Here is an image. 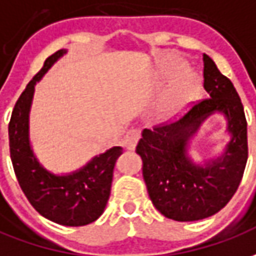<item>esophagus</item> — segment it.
<instances>
[{
	"label": "esophagus",
	"instance_id": "1",
	"mask_svg": "<svg viewBox=\"0 0 256 256\" xmlns=\"http://www.w3.org/2000/svg\"><path fill=\"white\" fill-rule=\"evenodd\" d=\"M140 138V130L138 128H132V130H128L126 136H124V138H123V144L124 146L128 148V151H132L136 148L137 146V141Z\"/></svg>",
	"mask_w": 256,
	"mask_h": 256
}]
</instances>
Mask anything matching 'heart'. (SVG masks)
<instances>
[{
  "mask_svg": "<svg viewBox=\"0 0 256 256\" xmlns=\"http://www.w3.org/2000/svg\"><path fill=\"white\" fill-rule=\"evenodd\" d=\"M184 66L186 65L180 58L170 56L160 64L159 73L162 74V78H174L183 72ZM198 92H200V80L196 74L192 72H186L182 74V78L174 82L170 90L166 92L159 108L164 114L178 112L184 106H187L198 96Z\"/></svg>",
  "mask_w": 256,
  "mask_h": 256,
  "instance_id": "1",
  "label": "heart"
}]
</instances>
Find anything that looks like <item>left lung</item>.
<instances>
[{
	"instance_id": "8db88e82",
	"label": "left lung",
	"mask_w": 256,
	"mask_h": 256,
	"mask_svg": "<svg viewBox=\"0 0 256 256\" xmlns=\"http://www.w3.org/2000/svg\"><path fill=\"white\" fill-rule=\"evenodd\" d=\"M204 88L209 98L196 104L176 122L144 128L136 152L142 159V176L154 206L168 219L201 220L215 215L240 186L248 158L246 120L233 83L204 54ZM228 120L230 141L215 160L194 164L190 140L210 114Z\"/></svg>"
}]
</instances>
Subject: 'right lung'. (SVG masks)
Returning a JSON list of instances; mask_svg holds the SVG:
<instances>
[{
    "mask_svg": "<svg viewBox=\"0 0 256 256\" xmlns=\"http://www.w3.org/2000/svg\"><path fill=\"white\" fill-rule=\"evenodd\" d=\"M65 54L66 50H60L48 56L40 72L30 80L12 110L8 133L14 170L28 202L48 220L78 228L97 220L102 215L110 200L114 168L116 159L122 155V146H112L68 174L47 170L36 158L28 137V114L34 86Z\"/></svg>",
    "mask_w": 256,
    "mask_h": 256,
    "instance_id": "add662e5",
    "label": "right lung"
}]
</instances>
